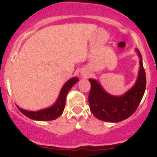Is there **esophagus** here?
<instances>
[{
  "instance_id": "34e87169",
  "label": "esophagus",
  "mask_w": 157,
  "mask_h": 157,
  "mask_svg": "<svg viewBox=\"0 0 157 157\" xmlns=\"http://www.w3.org/2000/svg\"><path fill=\"white\" fill-rule=\"evenodd\" d=\"M82 75L84 76V77H87V74H86V73H82Z\"/></svg>"
}]
</instances>
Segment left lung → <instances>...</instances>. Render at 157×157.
Wrapping results in <instances>:
<instances>
[{
	"label": "left lung",
	"instance_id": "obj_1",
	"mask_svg": "<svg viewBox=\"0 0 157 157\" xmlns=\"http://www.w3.org/2000/svg\"><path fill=\"white\" fill-rule=\"evenodd\" d=\"M140 59V70L138 80L131 90L121 97H114L107 94L99 83L90 79L91 88L89 94V105L93 114L102 121H123L134 113L145 94L146 86L145 71L141 53L137 49Z\"/></svg>",
	"mask_w": 157,
	"mask_h": 157
}]
</instances>
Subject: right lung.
Returning a JSON list of instances; mask_svg holds the SVG:
<instances>
[{"label": "right lung", "instance_id": "1", "mask_svg": "<svg viewBox=\"0 0 157 157\" xmlns=\"http://www.w3.org/2000/svg\"><path fill=\"white\" fill-rule=\"evenodd\" d=\"M78 80L79 79L77 77H75L67 82L63 85V86L62 87L59 98L55 103V105H52L50 108H48V109H43V110L38 111V112H30V111L23 110V109H19V108H18V109L24 116L30 118V119H32V120H39V121H49V120H56L59 116H61L62 113H63L65 107L67 94L69 92L71 88Z\"/></svg>", "mask_w": 157, "mask_h": 157}]
</instances>
